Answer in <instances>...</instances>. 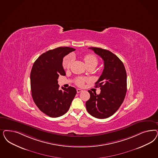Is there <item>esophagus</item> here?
Listing matches in <instances>:
<instances>
[{
  "label": "esophagus",
  "mask_w": 158,
  "mask_h": 158,
  "mask_svg": "<svg viewBox=\"0 0 158 158\" xmlns=\"http://www.w3.org/2000/svg\"><path fill=\"white\" fill-rule=\"evenodd\" d=\"M82 91V90L81 89H77V93H80V92H81Z\"/></svg>",
  "instance_id": "obj_1"
}]
</instances>
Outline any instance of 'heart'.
Instances as JSON below:
<instances>
[{
	"label": "heart",
	"instance_id": "heart-1",
	"mask_svg": "<svg viewBox=\"0 0 158 158\" xmlns=\"http://www.w3.org/2000/svg\"><path fill=\"white\" fill-rule=\"evenodd\" d=\"M74 58L71 55L66 56L63 61L62 65L64 69H69L71 67V64L73 62ZM84 60L88 67H96L98 63V60L97 57L91 54H88L84 57ZM87 78L79 77L76 80V84L79 86H82L84 82L87 81Z\"/></svg>",
	"mask_w": 158,
	"mask_h": 158
}]
</instances>
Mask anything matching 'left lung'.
Returning a JSON list of instances; mask_svg holds the SVG:
<instances>
[{"label": "left lung", "mask_w": 158, "mask_h": 158, "mask_svg": "<svg viewBox=\"0 0 158 158\" xmlns=\"http://www.w3.org/2000/svg\"><path fill=\"white\" fill-rule=\"evenodd\" d=\"M104 61V69L95 87H100L99 95L88 91L90 98L85 103L88 112L98 118L112 116L121 106L127 92V73L122 61L110 51L90 47Z\"/></svg>", "instance_id": "left-lung-1"}]
</instances>
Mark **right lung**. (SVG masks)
I'll return each instance as SVG.
<instances>
[{
  "instance_id": "obj_1",
  "label": "right lung",
  "mask_w": 158,
  "mask_h": 158,
  "mask_svg": "<svg viewBox=\"0 0 158 158\" xmlns=\"http://www.w3.org/2000/svg\"><path fill=\"white\" fill-rule=\"evenodd\" d=\"M75 49L59 47L47 51L34 62L31 71V89L32 99L41 112L51 117L64 114L71 105L77 91L74 87H61L57 79L65 76L63 59Z\"/></svg>"
}]
</instances>
